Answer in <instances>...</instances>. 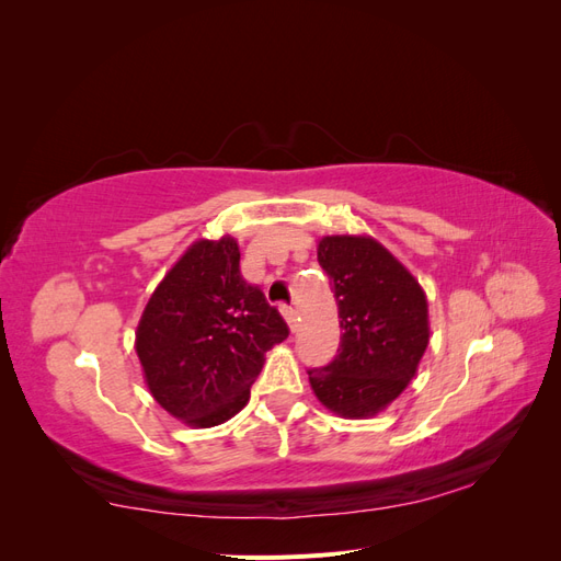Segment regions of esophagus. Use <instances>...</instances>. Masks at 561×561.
Masks as SVG:
<instances>
[{
    "mask_svg": "<svg viewBox=\"0 0 561 561\" xmlns=\"http://www.w3.org/2000/svg\"><path fill=\"white\" fill-rule=\"evenodd\" d=\"M280 311H283V316H285V320H287V325H290V330L295 332L297 330V309H293V307H280Z\"/></svg>",
    "mask_w": 561,
    "mask_h": 561,
    "instance_id": "esophagus-1",
    "label": "esophagus"
}]
</instances>
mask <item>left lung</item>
Here are the masks:
<instances>
[{"label": "left lung", "mask_w": 561, "mask_h": 561, "mask_svg": "<svg viewBox=\"0 0 561 561\" xmlns=\"http://www.w3.org/2000/svg\"><path fill=\"white\" fill-rule=\"evenodd\" d=\"M318 264L330 276L344 334L334 360L309 369L311 388L339 416H375L416 375L431 334L426 295L369 236H325Z\"/></svg>", "instance_id": "8db88e82"}]
</instances>
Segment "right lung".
Returning <instances> with one entry per match:
<instances>
[{"label":"right lung","instance_id":"add662e5","mask_svg":"<svg viewBox=\"0 0 561 561\" xmlns=\"http://www.w3.org/2000/svg\"><path fill=\"white\" fill-rule=\"evenodd\" d=\"M287 322L241 276L231 236L196 241L168 271L142 311L135 351L149 393L186 426L210 428L239 414L264 353Z\"/></svg>","mask_w":561,"mask_h":561}]
</instances>
